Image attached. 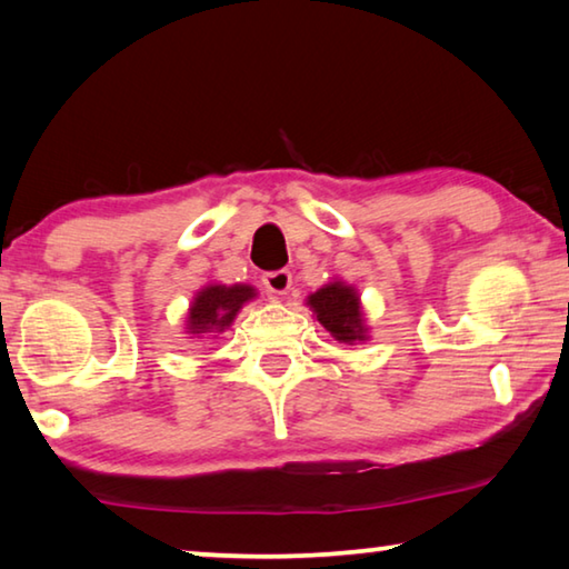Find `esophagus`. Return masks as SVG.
Masks as SVG:
<instances>
[{
    "mask_svg": "<svg viewBox=\"0 0 569 569\" xmlns=\"http://www.w3.org/2000/svg\"><path fill=\"white\" fill-rule=\"evenodd\" d=\"M291 283H293V276L291 271H286V268H281V271L263 273V286L276 296H283L288 288H291Z\"/></svg>",
    "mask_w": 569,
    "mask_h": 569,
    "instance_id": "1",
    "label": "esophagus"
}]
</instances>
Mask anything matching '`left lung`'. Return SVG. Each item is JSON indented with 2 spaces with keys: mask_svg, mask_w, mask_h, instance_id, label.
<instances>
[{
  "mask_svg": "<svg viewBox=\"0 0 569 569\" xmlns=\"http://www.w3.org/2000/svg\"><path fill=\"white\" fill-rule=\"evenodd\" d=\"M308 303L316 311V319L323 323L326 331H331L336 339L343 343L363 341V319L359 296L353 293L351 286L343 283H329L321 291H316Z\"/></svg>",
  "mask_w": 569,
  "mask_h": 569,
  "instance_id": "1",
  "label": "left lung"
}]
</instances>
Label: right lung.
<instances>
[{"mask_svg":"<svg viewBox=\"0 0 569 569\" xmlns=\"http://www.w3.org/2000/svg\"><path fill=\"white\" fill-rule=\"evenodd\" d=\"M256 296L250 286H208L190 306L188 326L192 333L223 331L236 319L240 306Z\"/></svg>","mask_w":569,"mask_h":569,"instance_id":"1","label":"right lung"}]
</instances>
